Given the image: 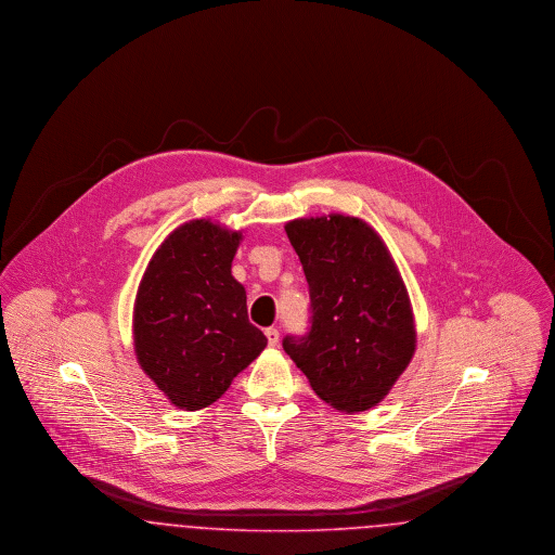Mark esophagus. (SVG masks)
I'll return each instance as SVG.
<instances>
[{
	"instance_id": "34e87169",
	"label": "esophagus",
	"mask_w": 555,
	"mask_h": 555,
	"mask_svg": "<svg viewBox=\"0 0 555 555\" xmlns=\"http://www.w3.org/2000/svg\"><path fill=\"white\" fill-rule=\"evenodd\" d=\"M266 339L270 347H276L279 345V331L276 328H266Z\"/></svg>"
}]
</instances>
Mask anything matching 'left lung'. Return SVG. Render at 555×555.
<instances>
[{
  "label": "left lung",
  "mask_w": 555,
  "mask_h": 555,
  "mask_svg": "<svg viewBox=\"0 0 555 555\" xmlns=\"http://www.w3.org/2000/svg\"><path fill=\"white\" fill-rule=\"evenodd\" d=\"M310 287V333L283 339L314 393L366 412L391 391L416 351L408 289L380 235L356 216L285 224Z\"/></svg>",
  "instance_id": "1"
}]
</instances>
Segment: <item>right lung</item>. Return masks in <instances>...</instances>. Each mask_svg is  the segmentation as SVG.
<instances>
[{
  "label": "right lung",
  "mask_w": 555,
  "mask_h": 555,
  "mask_svg": "<svg viewBox=\"0 0 555 555\" xmlns=\"http://www.w3.org/2000/svg\"><path fill=\"white\" fill-rule=\"evenodd\" d=\"M241 237L206 218L189 220L164 238L137 289V362L186 412L214 403L268 344L231 274Z\"/></svg>",
  "instance_id": "right-lung-1"
}]
</instances>
